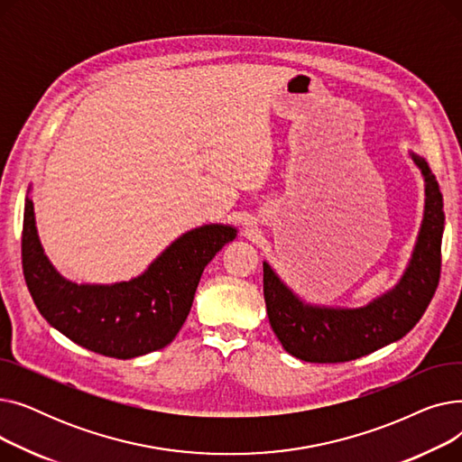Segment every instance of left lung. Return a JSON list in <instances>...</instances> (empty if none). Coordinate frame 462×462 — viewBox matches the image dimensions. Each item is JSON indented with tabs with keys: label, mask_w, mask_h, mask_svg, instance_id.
<instances>
[{
	"label": "left lung",
	"mask_w": 462,
	"mask_h": 462,
	"mask_svg": "<svg viewBox=\"0 0 462 462\" xmlns=\"http://www.w3.org/2000/svg\"><path fill=\"white\" fill-rule=\"evenodd\" d=\"M423 178L425 204L414 249L401 279L361 307L317 305L290 288L263 260V300L282 348L310 363H343L402 338L423 317L440 279L444 199L427 161L408 152Z\"/></svg>",
	"instance_id": "8db88e82"
}]
</instances>
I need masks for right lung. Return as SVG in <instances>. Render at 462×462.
<instances>
[{"label": "right lung", "mask_w": 462, "mask_h": 462, "mask_svg": "<svg viewBox=\"0 0 462 462\" xmlns=\"http://www.w3.org/2000/svg\"><path fill=\"white\" fill-rule=\"evenodd\" d=\"M30 192L32 187L22 230V268L30 294L54 329L108 357L131 359L172 343L187 320L204 268L237 236L232 225H202L176 237L129 281L75 282L44 254Z\"/></svg>", "instance_id": "add662e5"}]
</instances>
